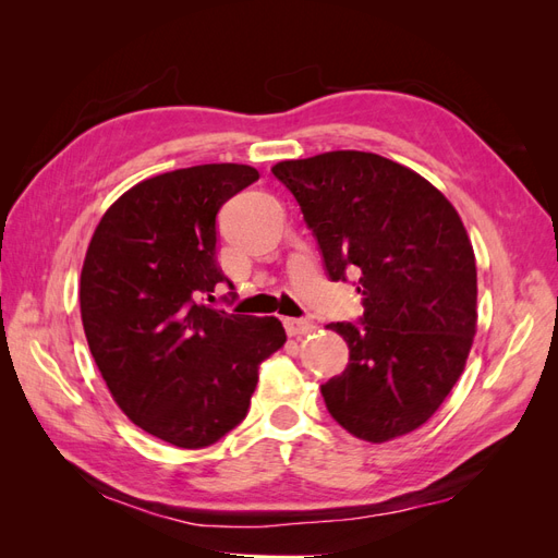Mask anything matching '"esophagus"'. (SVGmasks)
I'll return each mask as SVG.
<instances>
[{"label":"esophagus","mask_w":558,"mask_h":558,"mask_svg":"<svg viewBox=\"0 0 558 558\" xmlns=\"http://www.w3.org/2000/svg\"><path fill=\"white\" fill-rule=\"evenodd\" d=\"M283 328L291 337H300V335H310L316 330V324L310 318H283Z\"/></svg>","instance_id":"1"}]
</instances>
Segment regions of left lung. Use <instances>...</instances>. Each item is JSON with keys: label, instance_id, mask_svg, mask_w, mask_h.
Wrapping results in <instances>:
<instances>
[{"label": "left lung", "instance_id": "left-lung-1", "mask_svg": "<svg viewBox=\"0 0 558 558\" xmlns=\"http://www.w3.org/2000/svg\"><path fill=\"white\" fill-rule=\"evenodd\" d=\"M328 279L356 277L359 324L337 320L349 365L320 386L351 435L386 442L416 430L459 381L477 330V267L451 202L424 177L377 154L330 150L283 160Z\"/></svg>", "mask_w": 558, "mask_h": 558}]
</instances>
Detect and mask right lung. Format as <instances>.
<instances>
[{"mask_svg": "<svg viewBox=\"0 0 558 558\" xmlns=\"http://www.w3.org/2000/svg\"><path fill=\"white\" fill-rule=\"evenodd\" d=\"M248 165H195L132 185L99 221L81 269L93 359L132 424L202 449L242 424L258 365L283 347L275 316L214 310L216 214L258 181Z\"/></svg>", "mask_w": 558, "mask_h": 558, "instance_id": "1", "label": "right lung"}]
</instances>
